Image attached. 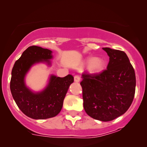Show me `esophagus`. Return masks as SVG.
I'll return each mask as SVG.
<instances>
[{
    "label": "esophagus",
    "instance_id": "1",
    "mask_svg": "<svg viewBox=\"0 0 147 147\" xmlns=\"http://www.w3.org/2000/svg\"><path fill=\"white\" fill-rule=\"evenodd\" d=\"M81 80V78L79 76H74V82H76V83H78V82H80Z\"/></svg>",
    "mask_w": 147,
    "mask_h": 147
}]
</instances>
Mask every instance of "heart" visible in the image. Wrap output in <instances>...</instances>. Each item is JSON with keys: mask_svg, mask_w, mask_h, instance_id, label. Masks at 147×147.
Returning a JSON list of instances; mask_svg holds the SVG:
<instances>
[{"mask_svg": "<svg viewBox=\"0 0 147 147\" xmlns=\"http://www.w3.org/2000/svg\"><path fill=\"white\" fill-rule=\"evenodd\" d=\"M83 65L88 67L90 73L98 74L105 69L106 63L105 60L100 57H89L84 60Z\"/></svg>", "mask_w": 147, "mask_h": 147, "instance_id": "1", "label": "heart"}]
</instances>
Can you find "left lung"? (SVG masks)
Here are the masks:
<instances>
[{"instance_id": "8db88e82", "label": "left lung", "mask_w": 147, "mask_h": 147, "mask_svg": "<svg viewBox=\"0 0 147 147\" xmlns=\"http://www.w3.org/2000/svg\"><path fill=\"white\" fill-rule=\"evenodd\" d=\"M109 56L107 69L98 74H83L84 108L94 119L108 122L125 113L133 101L135 72L124 51L102 48Z\"/></svg>"}]
</instances>
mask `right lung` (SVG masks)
<instances>
[{"mask_svg":"<svg viewBox=\"0 0 147 147\" xmlns=\"http://www.w3.org/2000/svg\"><path fill=\"white\" fill-rule=\"evenodd\" d=\"M52 51L38 46L29 47L16 61L11 72L10 88L19 109L33 119H47L57 116L63 106V100L74 82L71 75L59 78L51 75L47 85L41 92H33L25 84V76L33 65L46 63L51 65Z\"/></svg>","mask_w":147,"mask_h":147,"instance_id":"1","label":"right lung"}]
</instances>
